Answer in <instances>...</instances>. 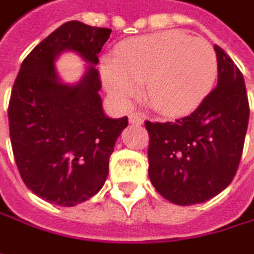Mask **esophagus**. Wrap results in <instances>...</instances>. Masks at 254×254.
I'll list each match as a JSON object with an SVG mask.
<instances>
[{
  "mask_svg": "<svg viewBox=\"0 0 254 254\" xmlns=\"http://www.w3.org/2000/svg\"><path fill=\"white\" fill-rule=\"evenodd\" d=\"M129 124L135 125V127H139V125L144 124V119H142V116H139L136 113H132V115H129Z\"/></svg>",
  "mask_w": 254,
  "mask_h": 254,
  "instance_id": "34e87169",
  "label": "esophagus"
}]
</instances>
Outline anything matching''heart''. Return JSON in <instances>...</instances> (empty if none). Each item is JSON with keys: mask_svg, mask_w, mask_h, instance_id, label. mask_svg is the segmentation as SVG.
Wrapping results in <instances>:
<instances>
[{"mask_svg": "<svg viewBox=\"0 0 254 254\" xmlns=\"http://www.w3.org/2000/svg\"><path fill=\"white\" fill-rule=\"evenodd\" d=\"M100 75L118 104H130L145 84L147 100L155 110L182 116L197 109L214 90L218 58L208 40L167 30L122 43L116 59L102 61Z\"/></svg>", "mask_w": 254, "mask_h": 254, "instance_id": "obj_1", "label": "heart"}]
</instances>
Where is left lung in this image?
Instances as JSON below:
<instances>
[{
  "instance_id": "8db88e82",
  "label": "left lung",
  "mask_w": 254,
  "mask_h": 254,
  "mask_svg": "<svg viewBox=\"0 0 254 254\" xmlns=\"http://www.w3.org/2000/svg\"><path fill=\"white\" fill-rule=\"evenodd\" d=\"M218 82L183 119L145 122L150 133L148 176L155 190L176 205H193L221 193L236 176L249 125L240 69L219 46Z\"/></svg>"
}]
</instances>
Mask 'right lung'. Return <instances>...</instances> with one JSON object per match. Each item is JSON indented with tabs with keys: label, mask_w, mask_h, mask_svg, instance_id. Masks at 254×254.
<instances>
[{
	"label": "right lung",
	"mask_w": 254,
	"mask_h": 254,
	"mask_svg": "<svg viewBox=\"0 0 254 254\" xmlns=\"http://www.w3.org/2000/svg\"><path fill=\"white\" fill-rule=\"evenodd\" d=\"M110 29L68 21L27 55L12 85L10 138L24 185L43 200L75 206L94 196L127 118L106 116L94 68ZM75 52L88 63L77 83L60 80L56 61Z\"/></svg>",
	"instance_id": "1"
}]
</instances>
